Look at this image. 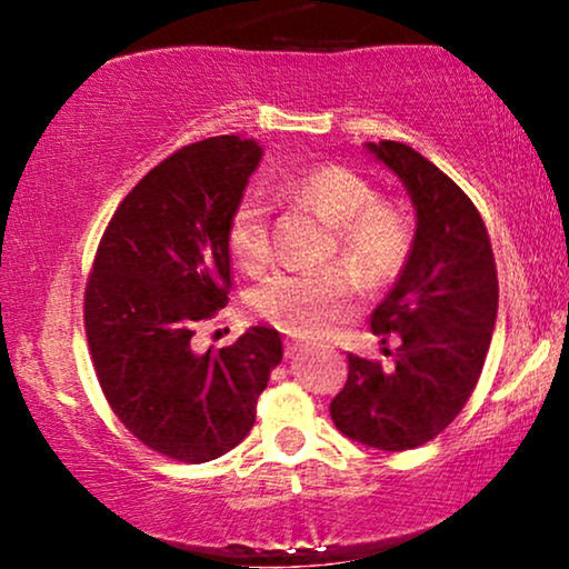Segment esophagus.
<instances>
[{
    "instance_id": "34e87169",
    "label": "esophagus",
    "mask_w": 569,
    "mask_h": 569,
    "mask_svg": "<svg viewBox=\"0 0 569 569\" xmlns=\"http://www.w3.org/2000/svg\"><path fill=\"white\" fill-rule=\"evenodd\" d=\"M305 345L297 342V339H286V356H297V352H302Z\"/></svg>"
}]
</instances>
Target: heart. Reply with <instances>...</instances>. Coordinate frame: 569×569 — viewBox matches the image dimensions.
Listing matches in <instances>:
<instances>
[{
    "instance_id": "heart-1",
    "label": "heart",
    "mask_w": 569,
    "mask_h": 569,
    "mask_svg": "<svg viewBox=\"0 0 569 569\" xmlns=\"http://www.w3.org/2000/svg\"><path fill=\"white\" fill-rule=\"evenodd\" d=\"M331 224L329 257H342L363 286L388 283L401 270L411 246V221L393 202L377 200L375 187L345 166H312L280 181ZM240 270L259 272L272 257L270 202L246 192L234 202L227 230ZM356 280L342 264L278 272L253 293V310L293 337H323L348 316Z\"/></svg>"
}]
</instances>
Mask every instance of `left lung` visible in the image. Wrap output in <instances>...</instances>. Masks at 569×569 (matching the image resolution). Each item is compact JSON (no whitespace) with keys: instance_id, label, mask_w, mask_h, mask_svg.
Masks as SVG:
<instances>
[{"instance_id":"obj_1","label":"left lung","mask_w":569,"mask_h":569,"mask_svg":"<svg viewBox=\"0 0 569 569\" xmlns=\"http://www.w3.org/2000/svg\"><path fill=\"white\" fill-rule=\"evenodd\" d=\"M407 187L417 213L411 251L371 331L396 339L390 363L348 356V382L331 401L345 436L403 452L441 433L479 382L498 318V270L479 211L460 187L398 141L367 143Z\"/></svg>"}]
</instances>
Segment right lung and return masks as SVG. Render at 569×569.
Returning <instances> with one entry per match:
<instances>
[{
  "label": "right lung",
  "instance_id": "right-lung-1",
  "mask_svg": "<svg viewBox=\"0 0 569 569\" xmlns=\"http://www.w3.org/2000/svg\"><path fill=\"white\" fill-rule=\"evenodd\" d=\"M259 160L253 139L217 136L154 166L114 211L84 289L88 348L109 407L171 460L208 462L238 447L283 358L270 326L219 350L192 342L227 305V230Z\"/></svg>",
  "mask_w": 569,
  "mask_h": 569
}]
</instances>
